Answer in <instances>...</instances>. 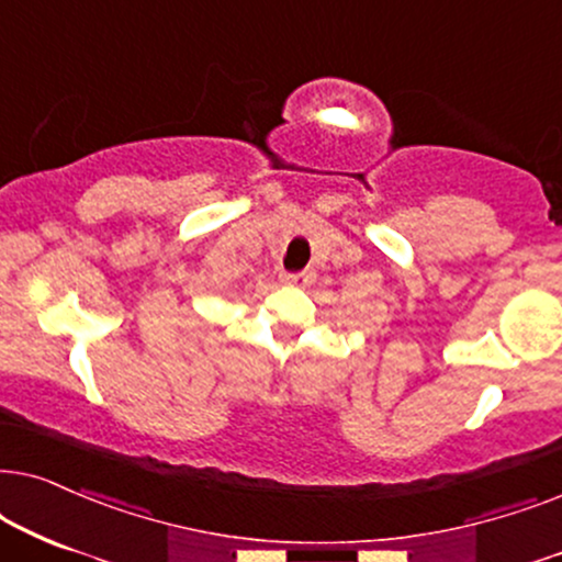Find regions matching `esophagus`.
<instances>
[{"instance_id": "obj_1", "label": "esophagus", "mask_w": 562, "mask_h": 562, "mask_svg": "<svg viewBox=\"0 0 562 562\" xmlns=\"http://www.w3.org/2000/svg\"><path fill=\"white\" fill-rule=\"evenodd\" d=\"M311 280H313L311 272H285L282 274V282H285V285H308Z\"/></svg>"}]
</instances>
